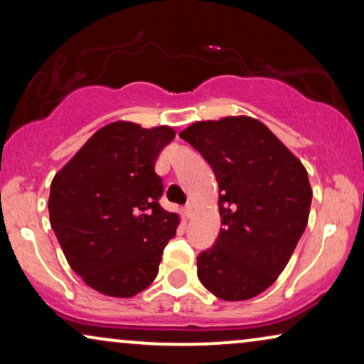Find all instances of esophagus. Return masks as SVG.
<instances>
[{
    "instance_id": "obj_1",
    "label": "esophagus",
    "mask_w": 364,
    "mask_h": 364,
    "mask_svg": "<svg viewBox=\"0 0 364 364\" xmlns=\"http://www.w3.org/2000/svg\"><path fill=\"white\" fill-rule=\"evenodd\" d=\"M183 213H186L187 218L192 217V203H187V205L183 207Z\"/></svg>"
}]
</instances>
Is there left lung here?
<instances>
[{
  "instance_id": "1",
  "label": "left lung",
  "mask_w": 364,
  "mask_h": 364,
  "mask_svg": "<svg viewBox=\"0 0 364 364\" xmlns=\"http://www.w3.org/2000/svg\"><path fill=\"white\" fill-rule=\"evenodd\" d=\"M181 137L210 164L220 193L223 228L197 257L198 280L225 301L260 295L287 267L306 228V168L265 124L248 116L193 122Z\"/></svg>"
}]
</instances>
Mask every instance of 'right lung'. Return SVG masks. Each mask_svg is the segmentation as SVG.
<instances>
[{"label":"right lung","mask_w":364,"mask_h":364,"mask_svg":"<svg viewBox=\"0 0 364 364\" xmlns=\"http://www.w3.org/2000/svg\"><path fill=\"white\" fill-rule=\"evenodd\" d=\"M173 137L168 126L111 122L53 178V230L73 270L102 295L131 298L157 277L181 220L159 203L164 183L154 171Z\"/></svg>","instance_id":"right-lung-1"}]
</instances>
